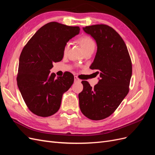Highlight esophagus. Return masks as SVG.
Returning a JSON list of instances; mask_svg holds the SVG:
<instances>
[{"label":"esophagus","mask_w":155,"mask_h":155,"mask_svg":"<svg viewBox=\"0 0 155 155\" xmlns=\"http://www.w3.org/2000/svg\"><path fill=\"white\" fill-rule=\"evenodd\" d=\"M80 81H81V80L78 78V76H74V82H75V83H76V82H80Z\"/></svg>","instance_id":"1"}]
</instances>
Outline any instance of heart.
Wrapping results in <instances>:
<instances>
[{
  "instance_id": "1",
  "label": "heart",
  "mask_w": 155,
  "mask_h": 155,
  "mask_svg": "<svg viewBox=\"0 0 155 155\" xmlns=\"http://www.w3.org/2000/svg\"><path fill=\"white\" fill-rule=\"evenodd\" d=\"M79 44L81 45V47L84 51V52H85L87 50H91V49H94L95 48V42L94 41V40L90 37L89 36L87 35H84L82 36L78 40ZM69 48V44L67 43L65 44L64 48H63V54H66L67 51Z\"/></svg>"
}]
</instances>
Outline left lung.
Listing matches in <instances>:
<instances>
[{"mask_svg":"<svg viewBox=\"0 0 155 155\" xmlns=\"http://www.w3.org/2000/svg\"><path fill=\"white\" fill-rule=\"evenodd\" d=\"M95 39L97 52L90 68L97 70L100 79L91 87L82 81L79 94V107L87 118L101 120L110 116L127 95L132 76V63L124 41L115 30L106 25L83 28Z\"/></svg>","mask_w":155,"mask_h":155,"instance_id":"left-lung-1","label":"left lung"}]
</instances>
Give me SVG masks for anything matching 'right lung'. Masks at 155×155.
I'll use <instances>...</instances> for the list:
<instances>
[{"label":"right lung","mask_w":155,"mask_h":155,"mask_svg":"<svg viewBox=\"0 0 155 155\" xmlns=\"http://www.w3.org/2000/svg\"><path fill=\"white\" fill-rule=\"evenodd\" d=\"M79 31V26L50 22L42 26L23 48L17 85L26 106L35 115L48 117L57 112L63 93L73 84L72 74L67 72L56 78L50 70L53 63L62 60L65 44Z\"/></svg>","instance_id":"right-lung-1"}]
</instances>
